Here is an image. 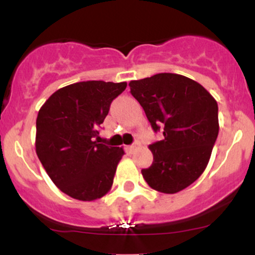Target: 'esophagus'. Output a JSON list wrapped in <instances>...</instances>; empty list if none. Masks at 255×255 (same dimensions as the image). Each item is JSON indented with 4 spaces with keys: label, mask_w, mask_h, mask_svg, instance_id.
<instances>
[{
    "label": "esophagus",
    "mask_w": 255,
    "mask_h": 255,
    "mask_svg": "<svg viewBox=\"0 0 255 255\" xmlns=\"http://www.w3.org/2000/svg\"><path fill=\"white\" fill-rule=\"evenodd\" d=\"M139 147H140V142L137 141V140H136V141L134 142L133 145H130L129 147H128V150H129L130 153H134V152H135V151H136L137 148H139Z\"/></svg>",
    "instance_id": "34e87169"
}]
</instances>
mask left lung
<instances>
[{
    "label": "left lung",
    "instance_id": "1",
    "mask_svg": "<svg viewBox=\"0 0 255 255\" xmlns=\"http://www.w3.org/2000/svg\"><path fill=\"white\" fill-rule=\"evenodd\" d=\"M129 87L153 130L162 127L164 135L148 146L153 163L142 176L154 191H182L209 164L219 130L217 102L197 81L174 73L131 80Z\"/></svg>",
    "mask_w": 255,
    "mask_h": 255
}]
</instances>
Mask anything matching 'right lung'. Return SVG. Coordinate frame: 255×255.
<instances>
[{
  "instance_id": "right-lung-1",
  "label": "right lung",
  "mask_w": 255,
  "mask_h": 255,
  "mask_svg": "<svg viewBox=\"0 0 255 255\" xmlns=\"http://www.w3.org/2000/svg\"><path fill=\"white\" fill-rule=\"evenodd\" d=\"M127 83L90 80L57 90L37 116L36 152L46 174L64 194L81 201L111 189L124 148L98 144L97 128Z\"/></svg>"
}]
</instances>
